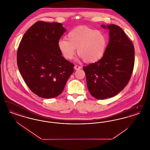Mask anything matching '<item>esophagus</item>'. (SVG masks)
I'll return each mask as SVG.
<instances>
[{
    "label": "esophagus",
    "mask_w": 150,
    "mask_h": 150,
    "mask_svg": "<svg viewBox=\"0 0 150 150\" xmlns=\"http://www.w3.org/2000/svg\"><path fill=\"white\" fill-rule=\"evenodd\" d=\"M81 67V66H79V65H75V66H74V69H75V70H79V69H80Z\"/></svg>",
    "instance_id": "obj_1"
}]
</instances>
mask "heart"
I'll return each mask as SVG.
<instances>
[{"mask_svg": "<svg viewBox=\"0 0 150 150\" xmlns=\"http://www.w3.org/2000/svg\"><path fill=\"white\" fill-rule=\"evenodd\" d=\"M107 38L99 30L86 27L74 29L67 34V39L63 38L58 42V47L62 56L72 59L77 53L87 63H93L103 56L107 47Z\"/></svg>", "mask_w": 150, "mask_h": 150, "instance_id": "b5f03b06", "label": "heart"}]
</instances>
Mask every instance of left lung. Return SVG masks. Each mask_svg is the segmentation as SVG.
Returning a JSON list of instances; mask_svg holds the SVG:
<instances>
[{"instance_id":"8db88e82","label":"left lung","mask_w":150,"mask_h":150,"mask_svg":"<svg viewBox=\"0 0 150 150\" xmlns=\"http://www.w3.org/2000/svg\"><path fill=\"white\" fill-rule=\"evenodd\" d=\"M108 29L110 39L103 56L83 67L91 94L97 100L111 98L121 92L131 78L134 65V48L123 30L116 25Z\"/></svg>"}]
</instances>
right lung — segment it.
Segmentation results:
<instances>
[{"mask_svg":"<svg viewBox=\"0 0 150 150\" xmlns=\"http://www.w3.org/2000/svg\"><path fill=\"white\" fill-rule=\"evenodd\" d=\"M65 31L61 23L38 21L25 33L18 47L20 72L29 89L40 97L59 96L74 72V64L58 47Z\"/></svg>","mask_w":150,"mask_h":150,"instance_id":"right-lung-1","label":"right lung"}]
</instances>
